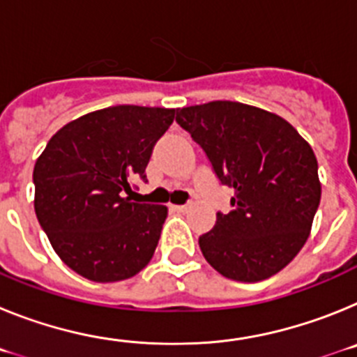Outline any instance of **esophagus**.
Segmentation results:
<instances>
[{"label": "esophagus", "instance_id": "esophagus-1", "mask_svg": "<svg viewBox=\"0 0 357 357\" xmlns=\"http://www.w3.org/2000/svg\"><path fill=\"white\" fill-rule=\"evenodd\" d=\"M173 209H175L176 213H185V211L189 209V206H173Z\"/></svg>", "mask_w": 357, "mask_h": 357}]
</instances>
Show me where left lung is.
I'll use <instances>...</instances> for the list:
<instances>
[{
  "label": "left lung",
  "mask_w": 357,
  "mask_h": 357,
  "mask_svg": "<svg viewBox=\"0 0 357 357\" xmlns=\"http://www.w3.org/2000/svg\"><path fill=\"white\" fill-rule=\"evenodd\" d=\"M176 123L204 148L234 211L218 213L200 236L207 263L223 277L259 282L302 250L321 197L313 148L284 118L239 102L176 110Z\"/></svg>",
  "instance_id": "1"
}]
</instances>
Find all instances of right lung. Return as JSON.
I'll return each instance as SVG.
<instances>
[{
  "instance_id": "add662e5",
  "label": "right lung",
  "mask_w": 357,
  "mask_h": 357,
  "mask_svg": "<svg viewBox=\"0 0 357 357\" xmlns=\"http://www.w3.org/2000/svg\"><path fill=\"white\" fill-rule=\"evenodd\" d=\"M175 109L116 105L73 119L33 168L37 220L53 250L93 282L130 279L150 263L168 207L130 202L134 181Z\"/></svg>"
}]
</instances>
